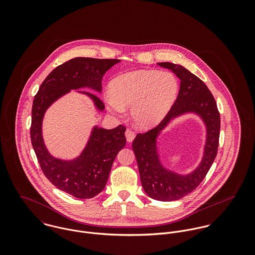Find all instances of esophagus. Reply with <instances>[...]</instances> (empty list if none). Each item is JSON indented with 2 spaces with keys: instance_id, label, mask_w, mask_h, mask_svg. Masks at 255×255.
Listing matches in <instances>:
<instances>
[{
  "instance_id": "obj_1",
  "label": "esophagus",
  "mask_w": 255,
  "mask_h": 255,
  "mask_svg": "<svg viewBox=\"0 0 255 255\" xmlns=\"http://www.w3.org/2000/svg\"><path fill=\"white\" fill-rule=\"evenodd\" d=\"M126 137H127L128 142H131L135 137V133L131 129H127L126 130Z\"/></svg>"
}]
</instances>
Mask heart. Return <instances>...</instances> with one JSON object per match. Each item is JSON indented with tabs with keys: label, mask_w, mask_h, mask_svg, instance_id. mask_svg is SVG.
Listing matches in <instances>:
<instances>
[{
	"label": "heart",
	"mask_w": 255,
	"mask_h": 255,
	"mask_svg": "<svg viewBox=\"0 0 255 255\" xmlns=\"http://www.w3.org/2000/svg\"><path fill=\"white\" fill-rule=\"evenodd\" d=\"M106 102L110 112L121 116L131 108L135 125L149 128L158 125L177 99L179 82L173 73L142 70L124 73L110 83Z\"/></svg>",
	"instance_id": "1"
}]
</instances>
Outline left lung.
Wrapping results in <instances>:
<instances>
[{"label":"left lung","instance_id":"8db88e82","mask_svg":"<svg viewBox=\"0 0 255 255\" xmlns=\"http://www.w3.org/2000/svg\"><path fill=\"white\" fill-rule=\"evenodd\" d=\"M158 65L171 70L180 78L179 95L157 127L135 136L132 149L146 193L156 200L174 201L193 191L211 168L218 151L221 121L216 101L200 78L180 65ZM185 112H194L203 119L207 126V142L200 166L190 174L182 176L166 169L160 164L156 152V137L171 119Z\"/></svg>","mask_w":255,"mask_h":255}]
</instances>
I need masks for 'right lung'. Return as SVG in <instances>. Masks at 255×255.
Segmentation results:
<instances>
[{
  "label": "right lung",
  "instance_id": "add662e5",
  "mask_svg": "<svg viewBox=\"0 0 255 255\" xmlns=\"http://www.w3.org/2000/svg\"><path fill=\"white\" fill-rule=\"evenodd\" d=\"M119 62L116 59H72L49 73L33 100L30 137L39 165L46 178L57 188L76 198H92L104 189L113 162L126 145V128L123 125L113 129L94 127L82 153L73 160L65 161L54 158L44 144L43 117L56 100L72 89L88 87L101 92L103 75ZM78 92L89 96L99 111L105 109L97 95Z\"/></svg>",
  "mask_w": 255,
  "mask_h": 255
}]
</instances>
